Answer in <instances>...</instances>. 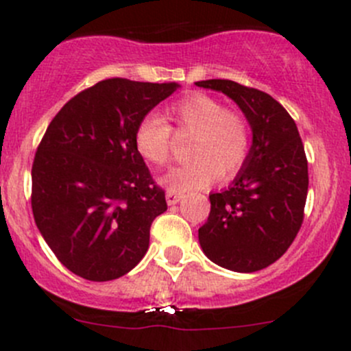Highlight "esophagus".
I'll return each instance as SVG.
<instances>
[{
	"mask_svg": "<svg viewBox=\"0 0 351 351\" xmlns=\"http://www.w3.org/2000/svg\"><path fill=\"white\" fill-rule=\"evenodd\" d=\"M182 198V193H176L173 192V190H168V192H166V202H168V205H176Z\"/></svg>",
	"mask_w": 351,
	"mask_h": 351,
	"instance_id": "1",
	"label": "esophagus"
}]
</instances>
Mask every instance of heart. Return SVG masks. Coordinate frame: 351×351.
Returning <instances> with one entry per match:
<instances>
[{"label": "heart", "instance_id": "obj_1", "mask_svg": "<svg viewBox=\"0 0 351 351\" xmlns=\"http://www.w3.org/2000/svg\"><path fill=\"white\" fill-rule=\"evenodd\" d=\"M178 132L193 134L192 161L169 169L161 183L178 193L207 189L215 178H232L250 153V127L241 113L226 108L217 98L195 93L169 108ZM134 144L147 162L162 166L169 159L171 129L158 115L144 117L136 127Z\"/></svg>", "mask_w": 351, "mask_h": 351}]
</instances>
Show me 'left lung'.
<instances>
[{
	"label": "left lung",
	"instance_id": "1",
	"mask_svg": "<svg viewBox=\"0 0 351 351\" xmlns=\"http://www.w3.org/2000/svg\"><path fill=\"white\" fill-rule=\"evenodd\" d=\"M197 86L231 98L246 117L251 147L228 189L210 193L198 243L215 265L253 274L275 263L295 239L307 198V159L292 117L270 95L229 80Z\"/></svg>",
	"mask_w": 351,
	"mask_h": 351
}]
</instances>
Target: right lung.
I'll return each instance as SVG.
<instances>
[{
  "label": "right lung",
  "mask_w": 351,
  "mask_h": 351,
  "mask_svg": "<svg viewBox=\"0 0 351 351\" xmlns=\"http://www.w3.org/2000/svg\"><path fill=\"white\" fill-rule=\"evenodd\" d=\"M178 83L112 77L81 91L45 130L32 166V210L58 260L91 282L129 274L166 210L134 134Z\"/></svg>",
  "instance_id": "1"
}]
</instances>
